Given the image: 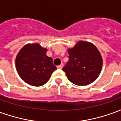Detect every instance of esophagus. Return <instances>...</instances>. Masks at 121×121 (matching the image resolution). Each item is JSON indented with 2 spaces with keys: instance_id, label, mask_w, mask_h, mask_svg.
Here are the masks:
<instances>
[{
  "instance_id": "34e87169",
  "label": "esophagus",
  "mask_w": 121,
  "mask_h": 121,
  "mask_svg": "<svg viewBox=\"0 0 121 121\" xmlns=\"http://www.w3.org/2000/svg\"><path fill=\"white\" fill-rule=\"evenodd\" d=\"M63 64H61L60 65H58V67H57V68L59 69H61L63 68Z\"/></svg>"
}]
</instances>
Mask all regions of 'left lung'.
<instances>
[{
    "mask_svg": "<svg viewBox=\"0 0 121 121\" xmlns=\"http://www.w3.org/2000/svg\"><path fill=\"white\" fill-rule=\"evenodd\" d=\"M69 61L63 68L69 81L77 86H87L99 77L103 60L96 46L92 43L79 41L67 50Z\"/></svg>",
    "mask_w": 121,
    "mask_h": 121,
    "instance_id": "1",
    "label": "left lung"
}]
</instances>
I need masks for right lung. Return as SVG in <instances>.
<instances>
[{
	"label": "right lung",
	"mask_w": 121,
	"mask_h": 121,
	"mask_svg": "<svg viewBox=\"0 0 121 121\" xmlns=\"http://www.w3.org/2000/svg\"><path fill=\"white\" fill-rule=\"evenodd\" d=\"M47 48L40 44L28 43L19 50L15 58V67L21 78L32 86L46 84L56 70L52 58L47 56Z\"/></svg>",
	"instance_id": "right-lung-1"
}]
</instances>
